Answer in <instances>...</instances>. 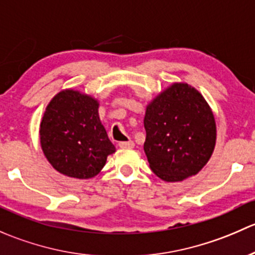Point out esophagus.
I'll use <instances>...</instances> for the list:
<instances>
[{
    "instance_id": "1",
    "label": "esophagus",
    "mask_w": 255,
    "mask_h": 255,
    "mask_svg": "<svg viewBox=\"0 0 255 255\" xmlns=\"http://www.w3.org/2000/svg\"><path fill=\"white\" fill-rule=\"evenodd\" d=\"M135 146L133 141H120L119 142V147L120 148H132Z\"/></svg>"
}]
</instances>
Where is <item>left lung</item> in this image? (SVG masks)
<instances>
[{
	"instance_id": "obj_1",
	"label": "left lung",
	"mask_w": 255,
	"mask_h": 255,
	"mask_svg": "<svg viewBox=\"0 0 255 255\" xmlns=\"http://www.w3.org/2000/svg\"><path fill=\"white\" fill-rule=\"evenodd\" d=\"M143 149L152 172L167 182L195 175L216 141L214 115L198 91L175 83L146 109Z\"/></svg>"
}]
</instances>
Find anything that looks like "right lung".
Returning <instances> with one entry per match:
<instances>
[{
    "instance_id": "obj_1",
    "label": "right lung",
    "mask_w": 255,
    "mask_h": 255,
    "mask_svg": "<svg viewBox=\"0 0 255 255\" xmlns=\"http://www.w3.org/2000/svg\"><path fill=\"white\" fill-rule=\"evenodd\" d=\"M44 154L60 173L87 179L101 172L114 153L98 115V102L77 91L60 92L50 102L40 124Z\"/></svg>"
}]
</instances>
